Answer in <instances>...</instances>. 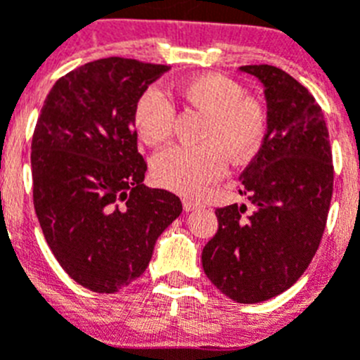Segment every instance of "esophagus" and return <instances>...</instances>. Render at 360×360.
Returning <instances> with one entry per match:
<instances>
[{
  "label": "esophagus",
  "instance_id": "34e87169",
  "mask_svg": "<svg viewBox=\"0 0 360 360\" xmlns=\"http://www.w3.org/2000/svg\"><path fill=\"white\" fill-rule=\"evenodd\" d=\"M182 203H184V209H186L187 212H189V211H196V209H202L203 207L202 203L195 202V200H191V198H184Z\"/></svg>",
  "mask_w": 360,
  "mask_h": 360
}]
</instances>
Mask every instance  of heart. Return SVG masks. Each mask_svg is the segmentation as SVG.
Instances as JSON below:
<instances>
[{
	"label": "heart",
	"mask_w": 360,
	"mask_h": 360,
	"mask_svg": "<svg viewBox=\"0 0 360 360\" xmlns=\"http://www.w3.org/2000/svg\"><path fill=\"white\" fill-rule=\"evenodd\" d=\"M232 79L205 73L184 82L176 97L203 115L200 146H173L151 164L157 184L182 195H198L225 171L227 158L247 162L259 151L266 135L269 113L257 98L243 95ZM174 108L157 90H149L135 106V126L148 146L164 144L173 133Z\"/></svg>",
	"instance_id": "heart-1"
}]
</instances>
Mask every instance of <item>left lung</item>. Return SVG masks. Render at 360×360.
Instances as JSON below:
<instances>
[{"label": "left lung", "instance_id": "8db88e82", "mask_svg": "<svg viewBox=\"0 0 360 360\" xmlns=\"http://www.w3.org/2000/svg\"><path fill=\"white\" fill-rule=\"evenodd\" d=\"M265 88L269 126L240 174L249 205L216 209L218 231L203 247L211 283L236 303H262L290 288L323 238L333 191L328 128L301 82L270 65L240 66Z\"/></svg>", "mask_w": 360, "mask_h": 360}]
</instances>
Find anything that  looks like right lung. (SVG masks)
Listing matches in <instances>:
<instances>
[{
	"mask_svg": "<svg viewBox=\"0 0 360 360\" xmlns=\"http://www.w3.org/2000/svg\"><path fill=\"white\" fill-rule=\"evenodd\" d=\"M169 70L124 57L86 63L44 98L32 136L34 207L59 265L84 288L113 294L144 274L182 202L144 184L135 106Z\"/></svg>",
	"mask_w": 360,
	"mask_h": 360,
	"instance_id": "1",
	"label": "right lung"
}]
</instances>
